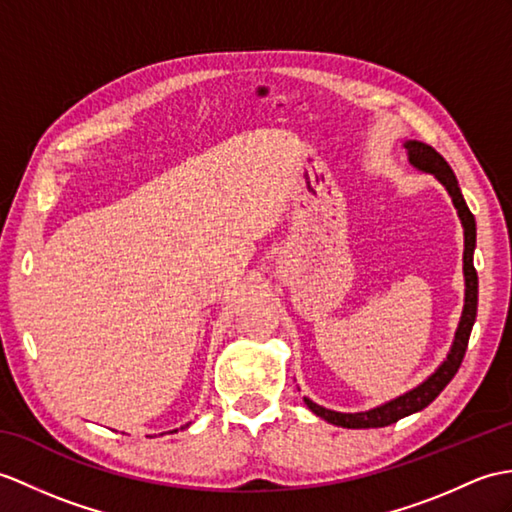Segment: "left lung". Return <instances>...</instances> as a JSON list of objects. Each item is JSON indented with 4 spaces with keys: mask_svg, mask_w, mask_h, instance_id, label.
I'll list each match as a JSON object with an SVG mask.
<instances>
[{
    "mask_svg": "<svg viewBox=\"0 0 512 512\" xmlns=\"http://www.w3.org/2000/svg\"><path fill=\"white\" fill-rule=\"evenodd\" d=\"M403 146H406L408 159L414 168L421 172H427V174H434L438 181L445 185V189L451 196V202H454V207L458 209V218L462 222V229H465V253H462V270H465V307H462L456 338H454V344H451L447 360L438 366L423 384L408 390L406 395L386 401V403H382V406L366 410V412L327 410L305 397L307 408H310L316 417L325 419L327 423L340 425V427H351V430H362V427H386L390 423H397L403 417H408V414H414V412H419V410L430 406V403L438 395H441L443 388L458 373L462 358H465L473 323H475V312H478V272H475V268H473L475 218L469 211L465 198H462V192L458 187V178H456L454 170L449 168V163L432 146L423 144V141H414V139L406 141Z\"/></svg>",
    "mask_w": 512,
    "mask_h": 512,
    "instance_id": "obj_1",
    "label": "left lung"
}]
</instances>
